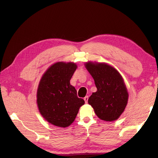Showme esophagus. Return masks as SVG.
<instances>
[{"label":"esophagus","mask_w":158,"mask_h":158,"mask_svg":"<svg viewBox=\"0 0 158 158\" xmlns=\"http://www.w3.org/2000/svg\"><path fill=\"white\" fill-rule=\"evenodd\" d=\"M84 101H85V103H88V96H85V97L84 98Z\"/></svg>","instance_id":"obj_1"}]
</instances>
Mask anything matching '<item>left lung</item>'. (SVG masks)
I'll return each instance as SVG.
<instances>
[{"label":"left lung","instance_id":"8db88e82","mask_svg":"<svg viewBox=\"0 0 158 158\" xmlns=\"http://www.w3.org/2000/svg\"><path fill=\"white\" fill-rule=\"evenodd\" d=\"M95 81L97 92L88 99L96 115L102 120H117L125 110L128 94L121 76L112 66L105 63L85 64Z\"/></svg>","mask_w":158,"mask_h":158}]
</instances>
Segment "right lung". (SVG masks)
I'll list each match as a JSON object with an SVG mask.
<instances>
[{"label": "right lung", "mask_w": 158, "mask_h": 158, "mask_svg": "<svg viewBox=\"0 0 158 158\" xmlns=\"http://www.w3.org/2000/svg\"><path fill=\"white\" fill-rule=\"evenodd\" d=\"M77 66L59 62L52 65L40 80L37 103L41 115L56 127L71 125L85 102L77 96L76 89L70 84Z\"/></svg>", "instance_id": "add662e5"}]
</instances>
